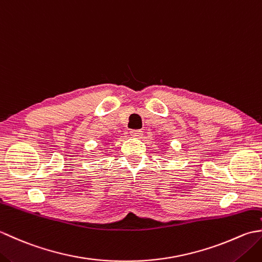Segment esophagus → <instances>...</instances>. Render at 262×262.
I'll return each mask as SVG.
<instances>
[{
  "label": "esophagus",
  "instance_id": "esophagus-1",
  "mask_svg": "<svg viewBox=\"0 0 262 262\" xmlns=\"http://www.w3.org/2000/svg\"><path fill=\"white\" fill-rule=\"evenodd\" d=\"M129 134H130V136H133V137H136V138H138V137H141L142 135H143V132L142 130H135V129H132L130 132H129Z\"/></svg>",
  "mask_w": 262,
  "mask_h": 262
}]
</instances>
